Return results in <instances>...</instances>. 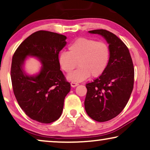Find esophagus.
Instances as JSON below:
<instances>
[{"instance_id": "obj_1", "label": "esophagus", "mask_w": 150, "mask_h": 150, "mask_svg": "<svg viewBox=\"0 0 150 150\" xmlns=\"http://www.w3.org/2000/svg\"><path fill=\"white\" fill-rule=\"evenodd\" d=\"M78 85H79V83H76V82H71V87H73V88H75V87L77 86Z\"/></svg>"}]
</instances>
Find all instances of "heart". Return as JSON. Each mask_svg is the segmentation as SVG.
I'll list each match as a JSON object with an SVG mask.
<instances>
[{
  "mask_svg": "<svg viewBox=\"0 0 150 150\" xmlns=\"http://www.w3.org/2000/svg\"><path fill=\"white\" fill-rule=\"evenodd\" d=\"M68 52L62 51L59 55V63L67 73H71L77 65V70L67 78L73 82H81L91 76H101L108 67L110 50L104 42L80 38L68 46Z\"/></svg>",
  "mask_w": 150,
  "mask_h": 150,
  "instance_id": "b5f03b06",
  "label": "heart"
}]
</instances>
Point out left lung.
<instances>
[{"mask_svg":"<svg viewBox=\"0 0 150 150\" xmlns=\"http://www.w3.org/2000/svg\"><path fill=\"white\" fill-rule=\"evenodd\" d=\"M106 39L110 59L105 72L86 85L85 109L90 118L98 122L111 120L121 112L133 91L134 68L128 48L121 40L105 30L89 31Z\"/></svg>","mask_w":150,"mask_h":150,"instance_id":"1","label":"left lung"}]
</instances>
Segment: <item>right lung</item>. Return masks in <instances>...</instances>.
I'll return each instance as SVG.
<instances>
[{
    "label": "right lung",
    "instance_id": "obj_1",
    "mask_svg": "<svg viewBox=\"0 0 150 150\" xmlns=\"http://www.w3.org/2000/svg\"><path fill=\"white\" fill-rule=\"evenodd\" d=\"M66 39L57 33L38 31L27 38L13 56L11 77L15 96L25 115L41 123L59 119L64 98L71 90L59 63V54L67 44ZM28 56L41 62L38 74L28 76L24 71Z\"/></svg>",
    "mask_w": 150,
    "mask_h": 150
}]
</instances>
